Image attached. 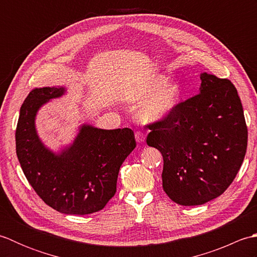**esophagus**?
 Masks as SVG:
<instances>
[{"mask_svg": "<svg viewBox=\"0 0 257 257\" xmlns=\"http://www.w3.org/2000/svg\"><path fill=\"white\" fill-rule=\"evenodd\" d=\"M145 139H146V136H145L144 133L136 132V140H137L139 144H140V143H144Z\"/></svg>", "mask_w": 257, "mask_h": 257, "instance_id": "esophagus-1", "label": "esophagus"}]
</instances>
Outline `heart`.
Here are the masks:
<instances>
[{
    "label": "heart",
    "instance_id": "obj_1",
    "mask_svg": "<svg viewBox=\"0 0 257 257\" xmlns=\"http://www.w3.org/2000/svg\"><path fill=\"white\" fill-rule=\"evenodd\" d=\"M168 82L165 76H156L135 91L132 100L140 108L139 114L146 121H157L171 114L182 99V87Z\"/></svg>",
    "mask_w": 257,
    "mask_h": 257
}]
</instances>
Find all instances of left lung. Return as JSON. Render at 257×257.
Listing matches in <instances>:
<instances>
[{"label":"left lung","instance_id":"1","mask_svg":"<svg viewBox=\"0 0 257 257\" xmlns=\"http://www.w3.org/2000/svg\"><path fill=\"white\" fill-rule=\"evenodd\" d=\"M200 94L148 124L147 145L163 157L162 187L180 205H201L220 196L241 168L247 127L230 80L202 73Z\"/></svg>","mask_w":257,"mask_h":257}]
</instances>
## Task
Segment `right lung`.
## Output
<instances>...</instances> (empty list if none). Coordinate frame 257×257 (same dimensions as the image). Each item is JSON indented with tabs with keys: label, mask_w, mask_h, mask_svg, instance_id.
<instances>
[{
	"label": "right lung",
	"mask_w": 257,
	"mask_h": 257,
	"mask_svg": "<svg viewBox=\"0 0 257 257\" xmlns=\"http://www.w3.org/2000/svg\"><path fill=\"white\" fill-rule=\"evenodd\" d=\"M64 87L33 89L21 107L16 155L27 181L47 205L65 214L85 215L102 210L116 193L119 169L136 148L132 129L79 128L74 143L55 154L35 128L43 105L65 94Z\"/></svg>",
	"instance_id": "obj_1"
}]
</instances>
